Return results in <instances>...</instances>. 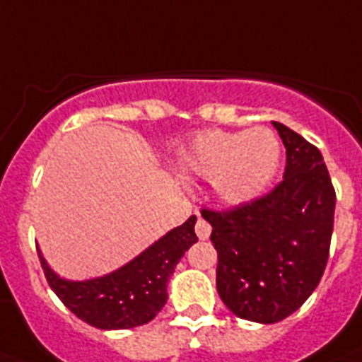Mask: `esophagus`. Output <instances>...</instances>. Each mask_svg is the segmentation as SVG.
<instances>
[{"instance_id":"34e87169","label":"esophagus","mask_w":362,"mask_h":362,"mask_svg":"<svg viewBox=\"0 0 362 362\" xmlns=\"http://www.w3.org/2000/svg\"><path fill=\"white\" fill-rule=\"evenodd\" d=\"M195 232L197 235H199V239H208L209 233H211V226H209V223L206 218L199 217V221H197L195 224Z\"/></svg>"}]
</instances>
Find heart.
Returning a JSON list of instances; mask_svg holds the SVG:
<instances>
[{"mask_svg": "<svg viewBox=\"0 0 362 362\" xmlns=\"http://www.w3.org/2000/svg\"><path fill=\"white\" fill-rule=\"evenodd\" d=\"M281 145L270 129L204 130L187 151L182 163L187 171L214 180L217 195L228 204H245L269 187L279 167Z\"/></svg>", "mask_w": 362, "mask_h": 362, "instance_id": "b5f03b06", "label": "heart"}]
</instances>
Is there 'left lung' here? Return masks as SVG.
<instances>
[{
  "instance_id": "1",
  "label": "left lung",
  "mask_w": 362,
  "mask_h": 362,
  "mask_svg": "<svg viewBox=\"0 0 362 362\" xmlns=\"http://www.w3.org/2000/svg\"><path fill=\"white\" fill-rule=\"evenodd\" d=\"M272 124L285 145L284 180L232 209H202L217 250V291L245 320L274 324L293 315L317 289L329 257L335 187L320 151Z\"/></svg>"
}]
</instances>
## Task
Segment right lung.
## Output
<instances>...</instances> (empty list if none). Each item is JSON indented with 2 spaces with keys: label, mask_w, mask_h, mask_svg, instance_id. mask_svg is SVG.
Returning <instances> with one entry per match:
<instances>
[{
  "label": "right lung",
  "mask_w": 362,
  "mask_h": 362,
  "mask_svg": "<svg viewBox=\"0 0 362 362\" xmlns=\"http://www.w3.org/2000/svg\"><path fill=\"white\" fill-rule=\"evenodd\" d=\"M197 217L165 233L138 257L103 278L68 281L38 254L45 279L69 311L99 329H129L156 317L167 302V279L187 248L197 243Z\"/></svg>",
  "instance_id": "add662e5"
}]
</instances>
